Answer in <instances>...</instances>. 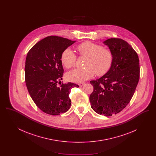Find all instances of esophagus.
<instances>
[{
    "mask_svg": "<svg viewBox=\"0 0 156 156\" xmlns=\"http://www.w3.org/2000/svg\"><path fill=\"white\" fill-rule=\"evenodd\" d=\"M84 84H85V83H84V82H83V83H79L78 85H79V86H80V87H82Z\"/></svg>",
    "mask_w": 156,
    "mask_h": 156,
    "instance_id": "34e87169",
    "label": "esophagus"
}]
</instances>
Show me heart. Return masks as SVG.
I'll return each instance as SVG.
<instances>
[{
  "label": "heart",
  "mask_w": 156,
  "mask_h": 156,
  "mask_svg": "<svg viewBox=\"0 0 156 156\" xmlns=\"http://www.w3.org/2000/svg\"><path fill=\"white\" fill-rule=\"evenodd\" d=\"M76 50L80 56L87 57L85 68H76L68 72L67 79L69 81L81 83L92 78L95 74L102 76L108 72L111 67L113 55L109 49L102 47L90 41H85L77 45ZM76 56L69 48L66 49L61 54V61L67 68L74 67Z\"/></svg>",
  "instance_id": "b5f03b06"
}]
</instances>
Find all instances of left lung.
Segmentation results:
<instances>
[{
    "label": "left lung",
    "mask_w": 156,
    "mask_h": 156,
    "mask_svg": "<svg viewBox=\"0 0 156 156\" xmlns=\"http://www.w3.org/2000/svg\"><path fill=\"white\" fill-rule=\"evenodd\" d=\"M104 43L111 51L113 61L106 74L90 81L94 90L89 101L97 113L111 116L125 108L133 96L140 77L139 59L132 46L122 39L109 38Z\"/></svg>",
    "instance_id": "8db88e82"
}]
</instances>
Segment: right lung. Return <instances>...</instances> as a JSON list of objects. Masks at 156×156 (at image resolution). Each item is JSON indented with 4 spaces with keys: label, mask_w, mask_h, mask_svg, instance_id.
<instances>
[{
    "label": "right lung",
    "mask_w": 156,
    "mask_h": 156,
    "mask_svg": "<svg viewBox=\"0 0 156 156\" xmlns=\"http://www.w3.org/2000/svg\"><path fill=\"white\" fill-rule=\"evenodd\" d=\"M75 41L51 36L34 45L27 53L25 63V81L30 97L37 107L45 113L58 115L71 106L69 94L74 83H58L64 69L61 61L62 52Z\"/></svg>",
    "instance_id": "right-lung-1"
}]
</instances>
